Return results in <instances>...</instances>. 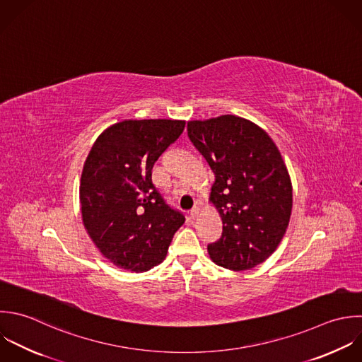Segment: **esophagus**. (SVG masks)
Returning a JSON list of instances; mask_svg holds the SVG:
<instances>
[{
    "mask_svg": "<svg viewBox=\"0 0 362 362\" xmlns=\"http://www.w3.org/2000/svg\"><path fill=\"white\" fill-rule=\"evenodd\" d=\"M199 214H200V207H193V209L190 210V217H192V218L199 217Z\"/></svg>",
    "mask_w": 362,
    "mask_h": 362,
    "instance_id": "obj_1",
    "label": "esophagus"
}]
</instances>
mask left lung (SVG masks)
<instances>
[{
  "instance_id": "obj_1",
  "label": "left lung",
  "mask_w": 362,
  "mask_h": 362,
  "mask_svg": "<svg viewBox=\"0 0 362 362\" xmlns=\"http://www.w3.org/2000/svg\"><path fill=\"white\" fill-rule=\"evenodd\" d=\"M187 135L214 173L209 202L223 235L209 244L213 262L247 271L265 262L281 244L292 214V182L272 138L237 115L187 122Z\"/></svg>"
}]
</instances>
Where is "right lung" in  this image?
<instances>
[{
    "instance_id": "add662e5",
    "label": "right lung",
    "mask_w": 362,
    "mask_h": 362,
    "mask_svg": "<svg viewBox=\"0 0 362 362\" xmlns=\"http://www.w3.org/2000/svg\"><path fill=\"white\" fill-rule=\"evenodd\" d=\"M183 119H124L93 144L80 177L83 226L115 267L145 272L166 258L185 217L152 183L158 158L183 132Z\"/></svg>"
}]
</instances>
